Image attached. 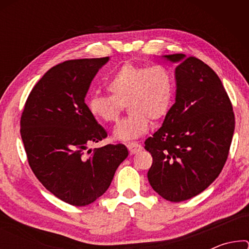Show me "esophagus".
Segmentation results:
<instances>
[{"mask_svg": "<svg viewBox=\"0 0 249 249\" xmlns=\"http://www.w3.org/2000/svg\"><path fill=\"white\" fill-rule=\"evenodd\" d=\"M126 146H127V148H128L130 154H136L140 150H142V145L138 144V142H127V144H126Z\"/></svg>", "mask_w": 249, "mask_h": 249, "instance_id": "34e87169", "label": "esophagus"}]
</instances>
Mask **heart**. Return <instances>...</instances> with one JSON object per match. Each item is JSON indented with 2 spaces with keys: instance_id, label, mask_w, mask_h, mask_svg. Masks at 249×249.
Masks as SVG:
<instances>
[{
  "instance_id": "heart-1",
  "label": "heart",
  "mask_w": 249,
  "mask_h": 249,
  "mask_svg": "<svg viewBox=\"0 0 249 249\" xmlns=\"http://www.w3.org/2000/svg\"><path fill=\"white\" fill-rule=\"evenodd\" d=\"M107 90L109 96H92L88 109L95 120L113 123L126 105L129 115L117 124L113 137L132 141L149 129L150 120L159 121L168 114L174 101L175 80L162 65L125 64L108 79Z\"/></svg>"
}]
</instances>
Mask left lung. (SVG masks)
I'll use <instances>...</instances> for the list:
<instances>
[{"label":"left lung","instance_id":"8db88e82","mask_svg":"<svg viewBox=\"0 0 249 249\" xmlns=\"http://www.w3.org/2000/svg\"><path fill=\"white\" fill-rule=\"evenodd\" d=\"M176 68V102L162 126L145 141L153 156L151 188L171 202L189 200L215 180L235 128L231 100L218 75L196 57L166 54Z\"/></svg>","mask_w":249,"mask_h":249}]
</instances>
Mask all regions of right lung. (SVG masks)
<instances>
[{
    "instance_id": "right-lung-1",
    "label": "right lung",
    "mask_w": 249,
    "mask_h": 249,
    "mask_svg": "<svg viewBox=\"0 0 249 249\" xmlns=\"http://www.w3.org/2000/svg\"><path fill=\"white\" fill-rule=\"evenodd\" d=\"M108 57L73 59L53 67L35 84L20 117L29 167L58 199L74 206L104 195L128 156L123 144L89 149L107 136L84 102L92 80Z\"/></svg>"
}]
</instances>
